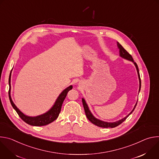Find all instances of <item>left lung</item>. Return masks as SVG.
<instances>
[{"mask_svg":"<svg viewBox=\"0 0 159 159\" xmlns=\"http://www.w3.org/2000/svg\"><path fill=\"white\" fill-rule=\"evenodd\" d=\"M117 46H118V49L120 50H119V53H120V56L121 57H122L123 58H125L127 60H129V61H132L136 69H137V73H138V76H139V92L140 90V89H141V80H140V74H139V67H138V65L136 63L131 55H129L127 51L121 46V45L118 43L117 42ZM82 103H83V106H84V111H85V115L87 118V119L91 122L92 123H93L94 125L99 126V127H101V128H115L118 125H120V124H121L133 112V111H134L136 106H137V102L138 101H137V103L135 104L133 110L129 112V114L126 117H125L124 118L120 120H118L117 121H115V122H106V121H102V120H100L99 119H97L93 114L92 112H90L89 108V106L87 105V104L86 103L85 99L84 98L82 99Z\"/></svg>","mask_w":159,"mask_h":159,"instance_id":"1","label":"left lung"}]
</instances>
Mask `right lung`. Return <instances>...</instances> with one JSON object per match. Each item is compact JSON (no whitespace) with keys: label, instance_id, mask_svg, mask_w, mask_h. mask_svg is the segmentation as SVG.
Returning <instances> with one entry per match:
<instances>
[{"label":"right lung","instance_id":"right-lung-1","mask_svg":"<svg viewBox=\"0 0 159 159\" xmlns=\"http://www.w3.org/2000/svg\"><path fill=\"white\" fill-rule=\"evenodd\" d=\"M12 71V70H11ZM11 72L9 75V100L11 103L12 106L13 108L16 110L19 117L23 120L25 122H26L27 124L32 126H44L51 123L52 122L54 121L58 117L60 112L61 106L63 104V102L64 99H65L66 94L70 90L72 89V85H70L69 87H66L65 89H64L63 91L61 93V94L58 96L57 98L56 101L55 102L53 106L50 109L49 111L46 112L43 115L37 116H29L26 115H25L23 112H22L15 105L14 102L12 100L11 96Z\"/></svg>","mask_w":159,"mask_h":159}]
</instances>
